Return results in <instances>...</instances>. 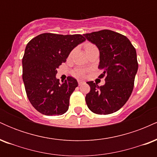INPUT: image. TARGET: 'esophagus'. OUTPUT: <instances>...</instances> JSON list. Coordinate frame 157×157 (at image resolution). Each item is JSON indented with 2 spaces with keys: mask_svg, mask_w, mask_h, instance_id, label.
Returning <instances> with one entry per match:
<instances>
[{
  "mask_svg": "<svg viewBox=\"0 0 157 157\" xmlns=\"http://www.w3.org/2000/svg\"><path fill=\"white\" fill-rule=\"evenodd\" d=\"M84 82H85L84 81H82V80H78V84H79V86H80V85L83 84Z\"/></svg>",
  "mask_w": 157,
  "mask_h": 157,
  "instance_id": "obj_1",
  "label": "esophagus"
}]
</instances>
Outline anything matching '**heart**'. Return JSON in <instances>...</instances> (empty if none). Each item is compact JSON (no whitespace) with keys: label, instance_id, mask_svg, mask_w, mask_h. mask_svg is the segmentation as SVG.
Listing matches in <instances>:
<instances>
[{"label":"heart","instance_id":"1","mask_svg":"<svg viewBox=\"0 0 157 157\" xmlns=\"http://www.w3.org/2000/svg\"><path fill=\"white\" fill-rule=\"evenodd\" d=\"M85 50H86V52L89 51V50L92 49L94 48H96V46L94 44H91V43H86L85 44ZM86 70L83 69V68H76L73 71V75H75V77H83L86 74Z\"/></svg>","mask_w":157,"mask_h":157}]
</instances>
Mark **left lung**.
Masks as SVG:
<instances>
[{
    "instance_id": "obj_1",
    "label": "left lung",
    "mask_w": 157,
    "mask_h": 157,
    "mask_svg": "<svg viewBox=\"0 0 157 157\" xmlns=\"http://www.w3.org/2000/svg\"><path fill=\"white\" fill-rule=\"evenodd\" d=\"M100 51L98 68L105 77L104 86L87 82L91 90L86 96L89 109L97 114L116 112L126 103L132 93L138 69L136 49L125 35L104 29L84 34Z\"/></svg>"
}]
</instances>
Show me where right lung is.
Here are the masks:
<instances>
[{
  "mask_svg": "<svg viewBox=\"0 0 157 157\" xmlns=\"http://www.w3.org/2000/svg\"><path fill=\"white\" fill-rule=\"evenodd\" d=\"M85 40L81 35L44 33L27 44L22 60L23 80L29 100L40 113L55 116L68 111L70 96L78 83L72 77L60 83L56 78L57 68Z\"/></svg>",
  "mask_w": 157,
  "mask_h": 157,
  "instance_id": "add662e5",
  "label": "right lung"
}]
</instances>
